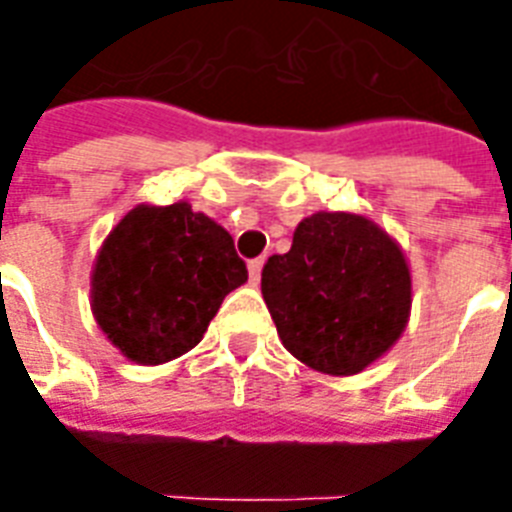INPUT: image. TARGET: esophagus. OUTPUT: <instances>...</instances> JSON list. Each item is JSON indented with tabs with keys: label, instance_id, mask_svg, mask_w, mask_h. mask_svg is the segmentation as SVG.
I'll use <instances>...</instances> for the list:
<instances>
[{
	"label": "esophagus",
	"instance_id": "1",
	"mask_svg": "<svg viewBox=\"0 0 512 512\" xmlns=\"http://www.w3.org/2000/svg\"><path fill=\"white\" fill-rule=\"evenodd\" d=\"M263 263H265V257H255V260H249V279H252V284L260 282V271H263Z\"/></svg>",
	"mask_w": 512,
	"mask_h": 512
}]
</instances>
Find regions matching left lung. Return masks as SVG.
Wrapping results in <instances>:
<instances>
[{
    "label": "left lung",
    "instance_id": "obj_1",
    "mask_svg": "<svg viewBox=\"0 0 512 512\" xmlns=\"http://www.w3.org/2000/svg\"><path fill=\"white\" fill-rule=\"evenodd\" d=\"M260 287L284 349L327 376L368 368L411 317L403 249L362 214L306 217L290 252L268 257Z\"/></svg>",
    "mask_w": 512,
    "mask_h": 512
}]
</instances>
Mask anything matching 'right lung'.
<instances>
[{
  "label": "right lung",
  "instance_id": "obj_1",
  "mask_svg": "<svg viewBox=\"0 0 512 512\" xmlns=\"http://www.w3.org/2000/svg\"><path fill=\"white\" fill-rule=\"evenodd\" d=\"M244 282L247 265L212 217L187 201L139 204L101 244L91 308L123 357L161 365L193 349L225 295Z\"/></svg>",
  "mask_w": 512,
  "mask_h": 512
}]
</instances>
